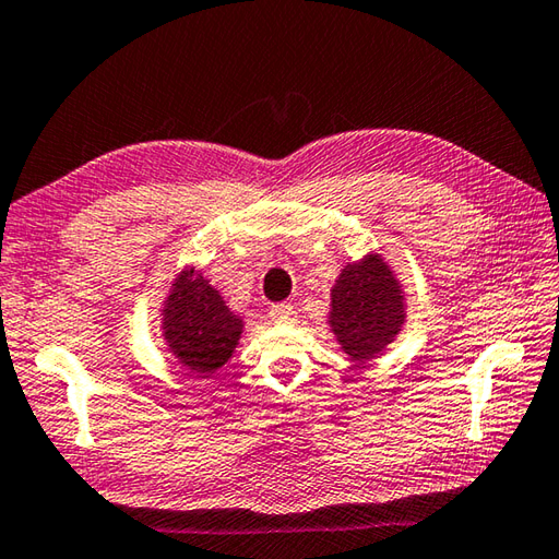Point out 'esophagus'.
Segmentation results:
<instances>
[{"mask_svg": "<svg viewBox=\"0 0 559 559\" xmlns=\"http://www.w3.org/2000/svg\"><path fill=\"white\" fill-rule=\"evenodd\" d=\"M270 319L275 323H294L297 321V311H294L292 304H275L270 309Z\"/></svg>", "mask_w": 559, "mask_h": 559, "instance_id": "34e87169", "label": "esophagus"}]
</instances>
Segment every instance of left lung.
Wrapping results in <instances>:
<instances>
[{"instance_id": "8db88e82", "label": "left lung", "mask_w": 559, "mask_h": 559, "mask_svg": "<svg viewBox=\"0 0 559 559\" xmlns=\"http://www.w3.org/2000/svg\"><path fill=\"white\" fill-rule=\"evenodd\" d=\"M404 292L379 255L350 262L331 289L329 323L350 360H370L404 325Z\"/></svg>"}]
</instances>
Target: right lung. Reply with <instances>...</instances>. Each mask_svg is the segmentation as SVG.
Instances as JSON below:
<instances>
[{
	"label": "right lung",
	"instance_id": "obj_1",
	"mask_svg": "<svg viewBox=\"0 0 559 559\" xmlns=\"http://www.w3.org/2000/svg\"><path fill=\"white\" fill-rule=\"evenodd\" d=\"M243 333V321L226 307L221 294L187 267L175 280L163 309V335L177 360L194 374L224 367Z\"/></svg>",
	"mask_w": 559,
	"mask_h": 559
}]
</instances>
